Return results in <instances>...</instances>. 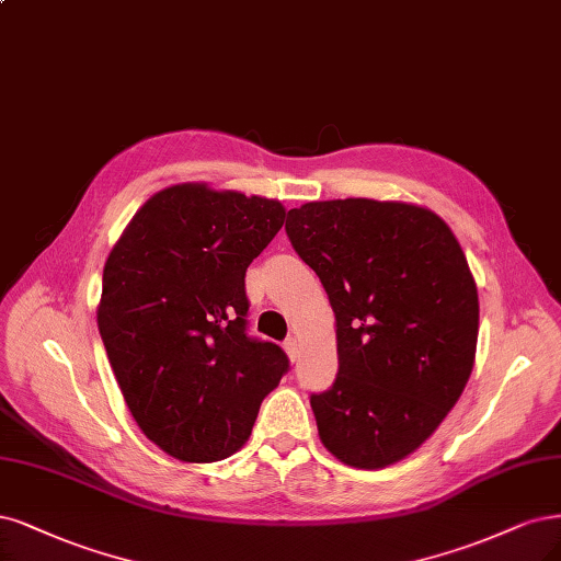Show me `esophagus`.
<instances>
[{
    "instance_id": "esophagus-1",
    "label": "esophagus",
    "mask_w": 561,
    "mask_h": 561,
    "mask_svg": "<svg viewBox=\"0 0 561 561\" xmlns=\"http://www.w3.org/2000/svg\"><path fill=\"white\" fill-rule=\"evenodd\" d=\"M283 347H285L287 357L295 362V359H297V355H299V343H297V339H295V336H287V339H285V343H283Z\"/></svg>"
}]
</instances>
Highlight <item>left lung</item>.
I'll return each mask as SVG.
<instances>
[{
	"instance_id": "obj_1",
	"label": "left lung",
	"mask_w": 561,
	"mask_h": 561,
	"mask_svg": "<svg viewBox=\"0 0 561 561\" xmlns=\"http://www.w3.org/2000/svg\"><path fill=\"white\" fill-rule=\"evenodd\" d=\"M285 231L336 316L339 374L311 394L320 440L347 467H390L436 432L471 376L478 289L465 250L430 208L401 202H308Z\"/></svg>"
}]
</instances>
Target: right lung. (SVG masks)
Listing matches in <instances>:
<instances>
[{"mask_svg":"<svg viewBox=\"0 0 561 561\" xmlns=\"http://www.w3.org/2000/svg\"><path fill=\"white\" fill-rule=\"evenodd\" d=\"M283 220L276 199L183 183L152 195L111 250L96 324L134 420L171 457L234 455L289 369L245 320V268Z\"/></svg>","mask_w":561,"mask_h":561,"instance_id":"add662e5","label":"right lung"}]
</instances>
